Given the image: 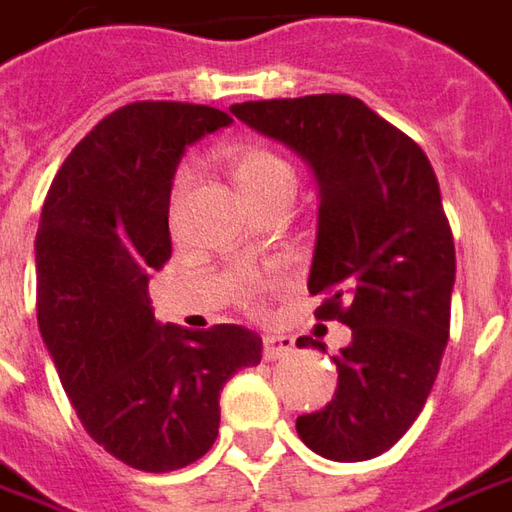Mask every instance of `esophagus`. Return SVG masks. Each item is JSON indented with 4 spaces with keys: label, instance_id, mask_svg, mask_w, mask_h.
I'll return each instance as SVG.
<instances>
[{
    "label": "esophagus",
    "instance_id": "esophagus-1",
    "mask_svg": "<svg viewBox=\"0 0 512 512\" xmlns=\"http://www.w3.org/2000/svg\"><path fill=\"white\" fill-rule=\"evenodd\" d=\"M293 352V338L291 335H280V332H271L263 335V357L266 360H282Z\"/></svg>",
    "mask_w": 512,
    "mask_h": 512
}]
</instances>
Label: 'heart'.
I'll return each instance as SVG.
<instances>
[{
	"mask_svg": "<svg viewBox=\"0 0 512 512\" xmlns=\"http://www.w3.org/2000/svg\"><path fill=\"white\" fill-rule=\"evenodd\" d=\"M224 160H227V169H230L238 191L246 199H257V196L277 188L282 182H293L291 166L277 152H271V149L260 144L241 141V144L227 146Z\"/></svg>",
	"mask_w": 512,
	"mask_h": 512,
	"instance_id": "1",
	"label": "heart"
}]
</instances>
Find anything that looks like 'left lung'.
<instances>
[{
  "instance_id": "left-lung-1",
  "label": "left lung",
  "mask_w": 512,
  "mask_h": 512,
  "mask_svg": "<svg viewBox=\"0 0 512 512\" xmlns=\"http://www.w3.org/2000/svg\"><path fill=\"white\" fill-rule=\"evenodd\" d=\"M235 119L305 160L318 191L307 291L352 341L332 357L338 388L296 418L316 455L357 463L388 452L432 391L449 341L455 241L416 141L346 94L232 105ZM327 346L299 338L296 346Z\"/></svg>"
}]
</instances>
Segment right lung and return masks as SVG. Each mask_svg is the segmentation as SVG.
<instances>
[{
	"mask_svg": "<svg viewBox=\"0 0 512 512\" xmlns=\"http://www.w3.org/2000/svg\"><path fill=\"white\" fill-rule=\"evenodd\" d=\"M230 124L207 105L119 107L71 149L41 210V338L85 432L138 471L166 474L205 455L224 382L263 357L257 332L160 324L149 302V277L171 257L182 152Z\"/></svg>",
	"mask_w": 512,
	"mask_h": 512,
	"instance_id": "add662e5",
	"label": "right lung"
}]
</instances>
